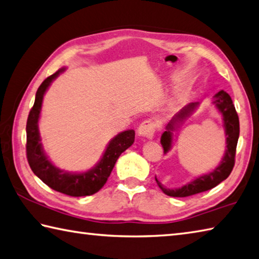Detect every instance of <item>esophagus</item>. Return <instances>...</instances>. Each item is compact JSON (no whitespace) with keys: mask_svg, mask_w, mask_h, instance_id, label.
I'll return each instance as SVG.
<instances>
[{"mask_svg":"<svg viewBox=\"0 0 259 259\" xmlns=\"http://www.w3.org/2000/svg\"><path fill=\"white\" fill-rule=\"evenodd\" d=\"M155 128H157V124H155V121L153 119H145L143 120L142 123L140 124L139 126V135L141 136H144V138H148V139H152L153 135L155 133Z\"/></svg>","mask_w":259,"mask_h":259,"instance_id":"obj_1","label":"esophagus"}]
</instances>
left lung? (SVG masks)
I'll return each instance as SVG.
<instances>
[{"label":"left lung","mask_w":259,"mask_h":259,"mask_svg":"<svg viewBox=\"0 0 259 259\" xmlns=\"http://www.w3.org/2000/svg\"><path fill=\"white\" fill-rule=\"evenodd\" d=\"M213 104H215L217 108L222 114L223 117V125L224 131H226L227 136V150L224 153V157L221 161V163L218 167L207 175H203L201 177L192 180L187 183L180 188H165L159 180L155 178L158 186L162 192L171 197H187L192 195L206 192L208 189L218 186L219 184L223 182L224 179L229 177L231 174L233 165H235V158H236V149L239 139V117L235 108V105L232 104L231 97L229 96L226 91H219L214 96ZM198 102H192L186 107L178 111L171 120L169 121L163 134L161 135V145L163 148V152L168 153L171 149L172 144V132L177 130L183 121L194 113V110L197 108Z\"/></svg>","instance_id":"left-lung-1"}]
</instances>
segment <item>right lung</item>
<instances>
[{
	"instance_id": "obj_1",
	"label": "right lung",
	"mask_w": 259,
	"mask_h": 259,
	"mask_svg": "<svg viewBox=\"0 0 259 259\" xmlns=\"http://www.w3.org/2000/svg\"><path fill=\"white\" fill-rule=\"evenodd\" d=\"M65 69H61L44 80L36 92V99L27 119V159L31 170L48 187L73 197L89 196L98 192L106 184L119 155L133 144L135 132L124 131L110 141L96 167L85 172H67L56 168L44 152L38 130L42 98L48 87Z\"/></svg>"
}]
</instances>
